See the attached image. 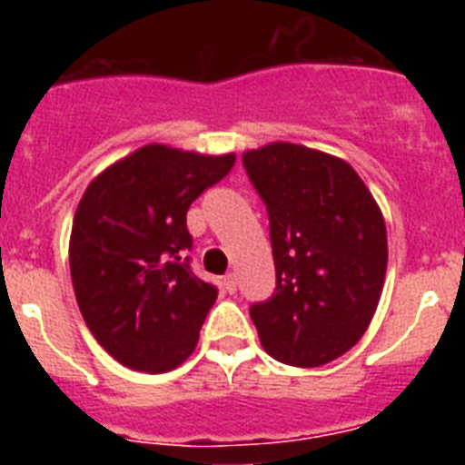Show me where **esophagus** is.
I'll return each instance as SVG.
<instances>
[{"instance_id": "34e87169", "label": "esophagus", "mask_w": 465, "mask_h": 465, "mask_svg": "<svg viewBox=\"0 0 465 465\" xmlns=\"http://www.w3.org/2000/svg\"><path fill=\"white\" fill-rule=\"evenodd\" d=\"M223 286H225V291H228V293H235V291H237V274L235 272L225 274Z\"/></svg>"}]
</instances>
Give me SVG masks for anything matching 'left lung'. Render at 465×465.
Here are the masks:
<instances>
[{"instance_id":"left-lung-1","label":"left lung","mask_w":465,"mask_h":465,"mask_svg":"<svg viewBox=\"0 0 465 465\" xmlns=\"http://www.w3.org/2000/svg\"><path fill=\"white\" fill-rule=\"evenodd\" d=\"M268 207L277 289L249 314L272 359L331 363L371 326L386 274V225L354 167L298 143L242 155Z\"/></svg>"}]
</instances>
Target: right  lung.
<instances>
[{
  "instance_id": "right-lung-1",
  "label": "right lung",
  "mask_w": 465,
  "mask_h": 465,
  "mask_svg": "<svg viewBox=\"0 0 465 465\" xmlns=\"http://www.w3.org/2000/svg\"><path fill=\"white\" fill-rule=\"evenodd\" d=\"M235 165L149 143L94 176L74 213L69 270L85 326L125 368L167 372L195 349L219 289L191 270L188 207Z\"/></svg>"
}]
</instances>
